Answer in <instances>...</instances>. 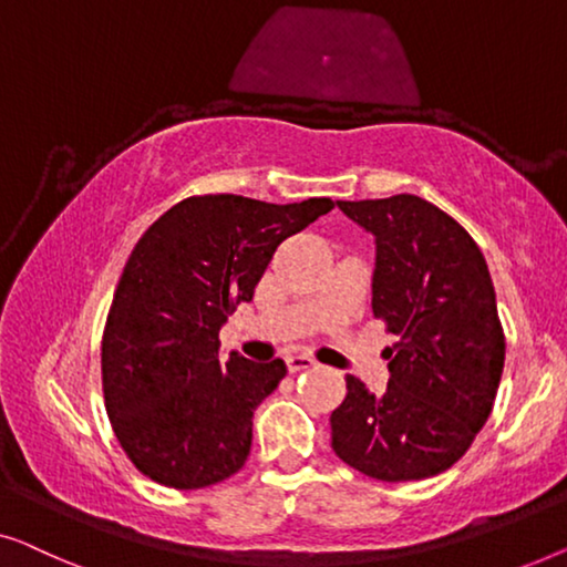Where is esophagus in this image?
Listing matches in <instances>:
<instances>
[{"instance_id": "34e87169", "label": "esophagus", "mask_w": 567, "mask_h": 567, "mask_svg": "<svg viewBox=\"0 0 567 567\" xmlns=\"http://www.w3.org/2000/svg\"><path fill=\"white\" fill-rule=\"evenodd\" d=\"M285 364L290 372H300V370H310V367H316V360L306 352H292L285 357Z\"/></svg>"}]
</instances>
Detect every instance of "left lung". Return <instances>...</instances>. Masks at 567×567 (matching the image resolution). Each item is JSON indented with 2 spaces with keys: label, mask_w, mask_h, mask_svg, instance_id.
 Masks as SVG:
<instances>
[{
  "label": "left lung",
  "mask_w": 567,
  "mask_h": 567,
  "mask_svg": "<svg viewBox=\"0 0 567 567\" xmlns=\"http://www.w3.org/2000/svg\"><path fill=\"white\" fill-rule=\"evenodd\" d=\"M339 207L378 241L372 313L398 341L382 352V395L347 374L331 446L374 481H424L470 450L496 401L506 337L488 265L452 215L416 195Z\"/></svg>",
  "instance_id": "obj_1"
}]
</instances>
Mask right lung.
I'll use <instances>...</instances> for the list:
<instances>
[{"mask_svg": "<svg viewBox=\"0 0 567 567\" xmlns=\"http://www.w3.org/2000/svg\"><path fill=\"white\" fill-rule=\"evenodd\" d=\"M333 205L195 195L141 236L102 331L107 419L138 473L197 491L244 467L254 411L287 367L223 362L220 326L254 298L277 246Z\"/></svg>", "mask_w": 567, "mask_h": 567, "instance_id": "obj_1", "label": "right lung"}]
</instances>
